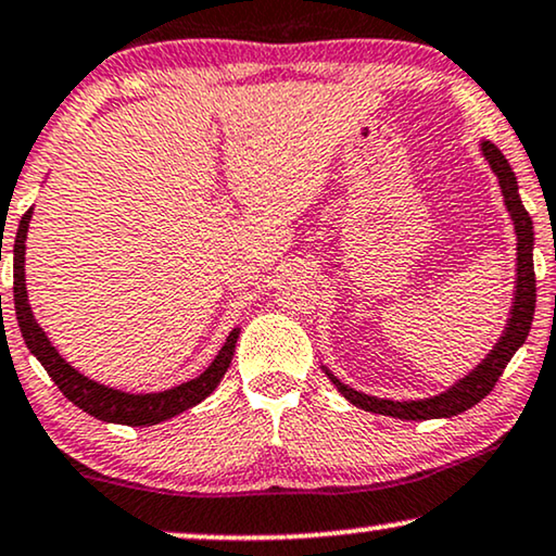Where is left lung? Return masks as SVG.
I'll use <instances>...</instances> for the list:
<instances>
[{"label": "left lung", "mask_w": 556, "mask_h": 556, "mask_svg": "<svg viewBox=\"0 0 556 556\" xmlns=\"http://www.w3.org/2000/svg\"><path fill=\"white\" fill-rule=\"evenodd\" d=\"M480 153L485 157L490 170L498 178L503 204H506L510 222L516 229V280H514V301H510L508 321L503 327V334L498 342L493 344V350L488 352L485 359H480L465 378H459L457 383H452L446 391L429 395V399H416V401H391V399H378V395H367L355 388L344 386L337 375H331L329 367L321 365V370L327 372V378L334 383L344 399L352 406L372 410V414L393 416V419H406V421H427V419H452V416L463 414V410L472 408L475 403H480L485 395L493 391V386L498 383V378L506 370L510 357L516 355L518 348L529 337L531 321H533V308H536V276H533V222L529 212L523 208V201L518 197V181L516 173L510 168L506 155L501 153L493 142H480Z\"/></svg>", "instance_id": "8db88e82"}]
</instances>
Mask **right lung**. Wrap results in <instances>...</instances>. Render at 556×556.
Listing matches in <instances>:
<instances>
[{
    "label": "right lung",
    "mask_w": 556,
    "mask_h": 556,
    "mask_svg": "<svg viewBox=\"0 0 556 556\" xmlns=\"http://www.w3.org/2000/svg\"><path fill=\"white\" fill-rule=\"evenodd\" d=\"M33 219V206L27 208L20 219L17 237H14V314H17L20 331H23V340L27 350L38 357V363L46 367L53 383L61 388V393L78 406L86 414H91L93 419L106 421V424H125V427H153L173 416L184 414L186 408H193L197 403L206 399L216 386L225 378L229 363L235 357V344L240 337V327L229 331L227 342L222 344V350L216 352V357L208 363V367L197 378L186 380L181 386H173L168 391L157 393H127L119 388H110L97 380L86 378L84 372H78L74 365L66 363V357H61L53 344H50L48 334L42 327L35 321L30 301H27V288H25V242H27V229H30Z\"/></svg>",
    "instance_id": "right-lung-1"
}]
</instances>
